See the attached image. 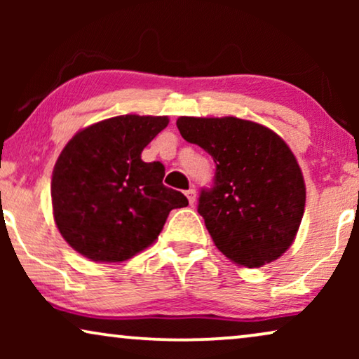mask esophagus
I'll return each mask as SVG.
<instances>
[{
  "mask_svg": "<svg viewBox=\"0 0 359 359\" xmlns=\"http://www.w3.org/2000/svg\"><path fill=\"white\" fill-rule=\"evenodd\" d=\"M186 198H188V201H189V204L191 205H193L194 203H196V189H193V188H191V189H188V191H186Z\"/></svg>",
  "mask_w": 359,
  "mask_h": 359,
  "instance_id": "34e87169",
  "label": "esophagus"
}]
</instances>
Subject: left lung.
<instances>
[{"instance_id": "8db88e82", "label": "left lung", "mask_w": 359, "mask_h": 359, "mask_svg": "<svg viewBox=\"0 0 359 359\" xmlns=\"http://www.w3.org/2000/svg\"><path fill=\"white\" fill-rule=\"evenodd\" d=\"M176 126L215 161L214 186L201 191L198 205L215 247L238 266L278 259L296 238L306 208L301 166L286 142L233 116H181Z\"/></svg>"}]
</instances>
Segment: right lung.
<instances>
[{
    "label": "right lung",
    "instance_id": "1",
    "mask_svg": "<svg viewBox=\"0 0 359 359\" xmlns=\"http://www.w3.org/2000/svg\"><path fill=\"white\" fill-rule=\"evenodd\" d=\"M168 122L166 116H116L63 147L52 173V208L75 252L96 263L126 262L158 238L171 209L188 205L184 194L163 184L160 161L142 160Z\"/></svg>",
    "mask_w": 359,
    "mask_h": 359
}]
</instances>
